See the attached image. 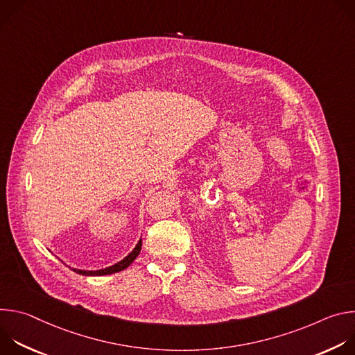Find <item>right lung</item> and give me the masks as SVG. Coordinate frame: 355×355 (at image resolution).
<instances>
[{
    "mask_svg": "<svg viewBox=\"0 0 355 355\" xmlns=\"http://www.w3.org/2000/svg\"><path fill=\"white\" fill-rule=\"evenodd\" d=\"M141 250V239L137 241L136 247L129 252V254L121 260L119 263L111 266V267H107V268H103V270H96V271H85V270H77V268H71L74 272L80 274V275H88V277H94V275H108V274H115V272H119L125 268H128L133 261L135 259L139 256V252Z\"/></svg>",
    "mask_w": 355,
    "mask_h": 355,
    "instance_id": "right-lung-1",
    "label": "right lung"
}]
</instances>
